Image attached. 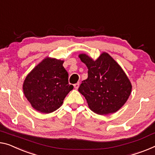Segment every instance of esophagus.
<instances>
[{"label": "esophagus", "mask_w": 155, "mask_h": 155, "mask_svg": "<svg viewBox=\"0 0 155 155\" xmlns=\"http://www.w3.org/2000/svg\"><path fill=\"white\" fill-rule=\"evenodd\" d=\"M79 86H80V83L79 82L76 83V84H74V88H75V89H78V88H79Z\"/></svg>", "instance_id": "esophagus-1"}]
</instances>
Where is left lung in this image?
Masks as SVG:
<instances>
[{
  "label": "left lung",
  "instance_id": "1",
  "mask_svg": "<svg viewBox=\"0 0 155 155\" xmlns=\"http://www.w3.org/2000/svg\"><path fill=\"white\" fill-rule=\"evenodd\" d=\"M78 57L88 68V78L82 81L78 91L84 96L89 109L100 115L117 111L132 92V84L124 71L105 52L96 60L84 53Z\"/></svg>",
  "mask_w": 155,
  "mask_h": 155
}]
</instances>
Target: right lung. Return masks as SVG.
<instances>
[{"mask_svg": "<svg viewBox=\"0 0 155 155\" xmlns=\"http://www.w3.org/2000/svg\"><path fill=\"white\" fill-rule=\"evenodd\" d=\"M63 60L47 57L28 73L23 84L26 98L35 110L49 114L59 109L73 89Z\"/></svg>", "mask_w": 155, "mask_h": 155, "instance_id": "obj_1", "label": "right lung"}]
</instances>
